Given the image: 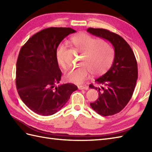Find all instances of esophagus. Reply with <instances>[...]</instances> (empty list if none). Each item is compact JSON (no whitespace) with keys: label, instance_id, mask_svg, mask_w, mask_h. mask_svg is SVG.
<instances>
[{"label":"esophagus","instance_id":"esophagus-1","mask_svg":"<svg viewBox=\"0 0 152 152\" xmlns=\"http://www.w3.org/2000/svg\"><path fill=\"white\" fill-rule=\"evenodd\" d=\"M78 89H85V90H88L89 89V87L86 85H82V86H78Z\"/></svg>","mask_w":152,"mask_h":152}]
</instances>
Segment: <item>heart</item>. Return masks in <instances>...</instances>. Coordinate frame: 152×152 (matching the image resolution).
<instances>
[{
  "label": "heart",
  "mask_w": 152,
  "mask_h": 152,
  "mask_svg": "<svg viewBox=\"0 0 152 152\" xmlns=\"http://www.w3.org/2000/svg\"><path fill=\"white\" fill-rule=\"evenodd\" d=\"M69 43L76 51L82 53L80 63L82 66L70 70L64 75V78L70 83L80 84L89 78L90 72L93 75L104 74L111 66L114 60V50L111 44L104 39H96L85 33H79L70 38ZM64 48L59 46L56 53V61L63 69L67 65L62 59Z\"/></svg>",
  "instance_id": "1"
}]
</instances>
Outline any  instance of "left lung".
<instances>
[{
    "mask_svg": "<svg viewBox=\"0 0 152 152\" xmlns=\"http://www.w3.org/2000/svg\"><path fill=\"white\" fill-rule=\"evenodd\" d=\"M87 31L109 41L114 48V60L107 72L95 80L90 88L99 91V98L91 107L103 116L114 115L128 104L138 79L137 62L129 45L119 35L104 28H88Z\"/></svg>",
    "mask_w": 152,
    "mask_h": 152,
    "instance_id": "obj_1",
    "label": "left lung"
}]
</instances>
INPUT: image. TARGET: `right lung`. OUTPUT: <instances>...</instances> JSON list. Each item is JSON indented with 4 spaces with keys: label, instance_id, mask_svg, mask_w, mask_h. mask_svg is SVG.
Wrapping results in <instances>:
<instances>
[{
    "label": "right lung",
    "instance_id": "add662e5",
    "mask_svg": "<svg viewBox=\"0 0 152 152\" xmlns=\"http://www.w3.org/2000/svg\"><path fill=\"white\" fill-rule=\"evenodd\" d=\"M76 33L69 27H50L34 34L21 48L16 64L18 94L28 108L42 115L54 114L63 107L78 87L56 86L61 71L56 53L61 42Z\"/></svg>",
    "mask_w": 152,
    "mask_h": 152
}]
</instances>
